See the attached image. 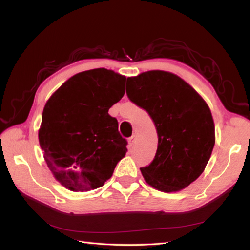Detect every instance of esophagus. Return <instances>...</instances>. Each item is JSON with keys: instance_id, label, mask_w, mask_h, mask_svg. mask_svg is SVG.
I'll list each match as a JSON object with an SVG mask.
<instances>
[{"instance_id": "1", "label": "esophagus", "mask_w": 250, "mask_h": 250, "mask_svg": "<svg viewBox=\"0 0 250 250\" xmlns=\"http://www.w3.org/2000/svg\"><path fill=\"white\" fill-rule=\"evenodd\" d=\"M129 145L130 146H133L134 144H135V142H136V136L135 135H132L131 137H129Z\"/></svg>"}]
</instances>
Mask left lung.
<instances>
[{"instance_id": "obj_1", "label": "left lung", "mask_w": 250, "mask_h": 250, "mask_svg": "<svg viewBox=\"0 0 250 250\" xmlns=\"http://www.w3.org/2000/svg\"><path fill=\"white\" fill-rule=\"evenodd\" d=\"M126 93L149 114L158 135L153 161L141 167L146 182L163 192L184 189L202 175L215 145L207 103L179 76L161 70L128 77Z\"/></svg>"}]
</instances>
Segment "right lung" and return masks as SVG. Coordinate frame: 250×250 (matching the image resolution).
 Wrapping results in <instances>:
<instances>
[{"instance_id":"add662e5","label":"right lung","mask_w":250,"mask_h":250,"mask_svg":"<svg viewBox=\"0 0 250 250\" xmlns=\"http://www.w3.org/2000/svg\"><path fill=\"white\" fill-rule=\"evenodd\" d=\"M126 77L98 68L70 77L47 100L39 144L55 178L72 191L101 187L127 152L108 109L124 96Z\"/></svg>"}]
</instances>
